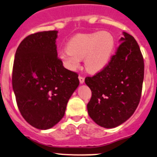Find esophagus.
<instances>
[{
	"label": "esophagus",
	"instance_id": "1",
	"mask_svg": "<svg viewBox=\"0 0 157 157\" xmlns=\"http://www.w3.org/2000/svg\"><path fill=\"white\" fill-rule=\"evenodd\" d=\"M79 80H80V83L82 84L84 82V81H85V78H84V77H81V76H79Z\"/></svg>",
	"mask_w": 157,
	"mask_h": 157
}]
</instances>
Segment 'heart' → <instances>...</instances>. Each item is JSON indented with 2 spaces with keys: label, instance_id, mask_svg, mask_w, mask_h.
Here are the masks:
<instances>
[{
  "label": "heart",
  "instance_id": "obj_1",
  "mask_svg": "<svg viewBox=\"0 0 157 157\" xmlns=\"http://www.w3.org/2000/svg\"><path fill=\"white\" fill-rule=\"evenodd\" d=\"M115 47V39L109 32H96L76 35L69 41L68 49L59 53L63 65L70 71L79 68L82 59L90 73L103 70L109 62Z\"/></svg>",
  "mask_w": 157,
  "mask_h": 157
}]
</instances>
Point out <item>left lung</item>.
<instances>
[{
    "label": "left lung",
    "instance_id": "1",
    "mask_svg": "<svg viewBox=\"0 0 157 157\" xmlns=\"http://www.w3.org/2000/svg\"><path fill=\"white\" fill-rule=\"evenodd\" d=\"M106 67L85 79L92 91L89 116L99 126L114 128L131 117L142 90L144 59L136 39L126 32Z\"/></svg>",
    "mask_w": 157,
    "mask_h": 157
}]
</instances>
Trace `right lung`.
I'll list each match as a JSON object with an SVG mask.
<instances>
[{
    "mask_svg": "<svg viewBox=\"0 0 157 157\" xmlns=\"http://www.w3.org/2000/svg\"><path fill=\"white\" fill-rule=\"evenodd\" d=\"M56 30L28 36L16 50L13 89L21 114L31 126L48 130L65 115L78 87V75L64 68L57 56Z\"/></svg>",
    "mask_w": 157,
    "mask_h": 157,
    "instance_id": "obj_1",
    "label": "right lung"
}]
</instances>
